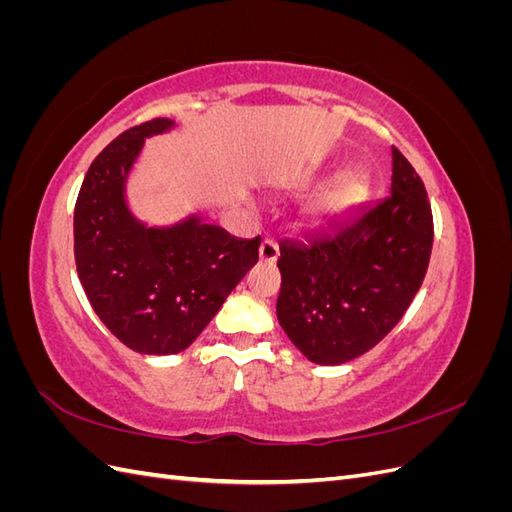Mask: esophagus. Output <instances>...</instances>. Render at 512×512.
<instances>
[{"instance_id":"1","label":"esophagus","mask_w":512,"mask_h":512,"mask_svg":"<svg viewBox=\"0 0 512 512\" xmlns=\"http://www.w3.org/2000/svg\"><path fill=\"white\" fill-rule=\"evenodd\" d=\"M277 256H280V250H277L275 241L265 239V241L260 243V247H258V258H260V262H267V265H273V262L277 260Z\"/></svg>"}]
</instances>
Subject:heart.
<instances>
[{"mask_svg": "<svg viewBox=\"0 0 512 512\" xmlns=\"http://www.w3.org/2000/svg\"><path fill=\"white\" fill-rule=\"evenodd\" d=\"M316 170L307 175V179H314ZM371 192V181L361 170H352V173H346L333 181L329 188H324L318 198L309 207V213L312 218L318 222H329L344 218V215L352 213L354 209H359L365 200L369 198Z\"/></svg>", "mask_w": 512, "mask_h": 512, "instance_id": "heart-1", "label": "heart"}]
</instances>
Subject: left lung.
Listing matches in <instances>:
<instances>
[{
	"label": "left lung",
	"mask_w": 512,
	"mask_h": 512,
	"mask_svg": "<svg viewBox=\"0 0 512 512\" xmlns=\"http://www.w3.org/2000/svg\"><path fill=\"white\" fill-rule=\"evenodd\" d=\"M391 196L331 235L282 241L277 320L309 361L342 365L406 314L427 273L433 218L425 185L393 147Z\"/></svg>",
	"instance_id": "left-lung-1"
}]
</instances>
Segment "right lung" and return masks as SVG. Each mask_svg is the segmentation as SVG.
Instances as JSON below:
<instances>
[{
  "label": "right lung",
  "instance_id": "right-lung-1",
  "mask_svg": "<svg viewBox=\"0 0 512 512\" xmlns=\"http://www.w3.org/2000/svg\"><path fill=\"white\" fill-rule=\"evenodd\" d=\"M175 128L151 119L91 162L74 207V258L104 327L141 354H177L220 312L258 262L260 237L237 239L190 213L149 226L128 205V177L145 141Z\"/></svg>",
  "mask_w": 512,
  "mask_h": 512
}]
</instances>
